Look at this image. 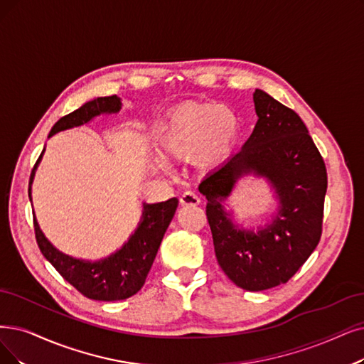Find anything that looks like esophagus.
I'll return each instance as SVG.
<instances>
[{"label":"esophagus","mask_w":364,"mask_h":364,"mask_svg":"<svg viewBox=\"0 0 364 364\" xmlns=\"http://www.w3.org/2000/svg\"><path fill=\"white\" fill-rule=\"evenodd\" d=\"M181 205L182 206H198L200 198L194 193H185L181 197Z\"/></svg>","instance_id":"obj_1"}]
</instances>
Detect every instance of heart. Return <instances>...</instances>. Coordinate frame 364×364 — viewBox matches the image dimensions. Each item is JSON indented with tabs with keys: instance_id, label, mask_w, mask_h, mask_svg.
<instances>
[{
	"instance_id": "b5f03b06",
	"label": "heart",
	"mask_w": 364,
	"mask_h": 364,
	"mask_svg": "<svg viewBox=\"0 0 364 364\" xmlns=\"http://www.w3.org/2000/svg\"><path fill=\"white\" fill-rule=\"evenodd\" d=\"M239 129L236 112L225 105H188L167 114L159 125L156 144L164 156L191 158L198 171L208 173L228 158ZM156 164L166 167L163 158H156Z\"/></svg>"
}]
</instances>
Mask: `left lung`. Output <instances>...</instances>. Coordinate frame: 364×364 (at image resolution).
Here are the masks:
<instances>
[{"label": "left lung", "instance_id": "8db88e82", "mask_svg": "<svg viewBox=\"0 0 364 364\" xmlns=\"http://www.w3.org/2000/svg\"><path fill=\"white\" fill-rule=\"evenodd\" d=\"M258 121L242 149L198 186L215 255L228 279L246 291H263L288 282L321 237L327 170L300 116L267 92L255 90ZM266 177L280 201L272 220L245 229L223 208L243 176Z\"/></svg>", "mask_w": 364, "mask_h": 364}]
</instances>
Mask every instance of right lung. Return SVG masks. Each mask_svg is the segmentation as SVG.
Listing matches in <instances>:
<instances>
[{"instance_id": "add662e5", "label": "right lung", "mask_w": 364, "mask_h": 364, "mask_svg": "<svg viewBox=\"0 0 364 364\" xmlns=\"http://www.w3.org/2000/svg\"><path fill=\"white\" fill-rule=\"evenodd\" d=\"M121 109L122 103L119 97H97L86 101L82 107L58 121L52 127L49 137L60 132H65V129L88 124L100 114L118 113ZM43 154H45V149L40 154L31 171L30 190H28L30 200H33L31 185ZM178 203L179 200L176 197L161 203H143L140 223L133 235L121 246V250L98 261L75 258L56 250L43 235L34 216L36 239L41 254L46 257L58 273L83 296L101 301L124 300L134 296L146 281L164 232L176 212Z\"/></svg>"}]
</instances>
